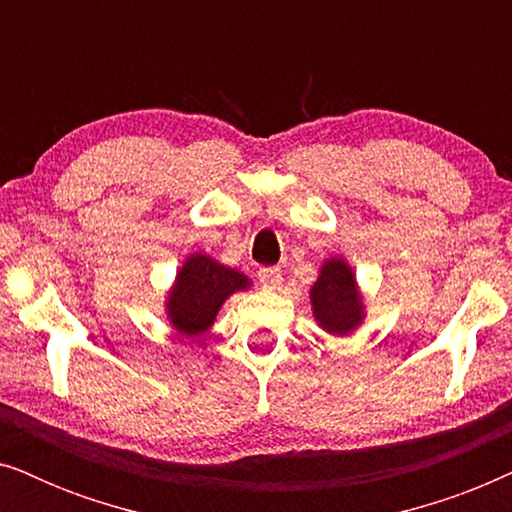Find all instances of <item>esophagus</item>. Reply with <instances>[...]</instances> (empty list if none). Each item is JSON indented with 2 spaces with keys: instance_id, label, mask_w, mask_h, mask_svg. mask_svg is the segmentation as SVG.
Listing matches in <instances>:
<instances>
[{
  "instance_id": "34e87169",
  "label": "esophagus",
  "mask_w": 512,
  "mask_h": 512,
  "mask_svg": "<svg viewBox=\"0 0 512 512\" xmlns=\"http://www.w3.org/2000/svg\"><path fill=\"white\" fill-rule=\"evenodd\" d=\"M258 282L263 284V289H275L282 282V270L279 268H261L258 270Z\"/></svg>"
}]
</instances>
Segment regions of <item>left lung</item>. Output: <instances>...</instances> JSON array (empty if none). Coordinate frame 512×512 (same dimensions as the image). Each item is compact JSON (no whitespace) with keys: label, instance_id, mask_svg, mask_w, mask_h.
I'll return each mask as SVG.
<instances>
[{"label":"left lung","instance_id":"obj_1","mask_svg":"<svg viewBox=\"0 0 512 512\" xmlns=\"http://www.w3.org/2000/svg\"><path fill=\"white\" fill-rule=\"evenodd\" d=\"M314 317L328 333L345 335L361 321V303L354 275L345 261H328L312 286Z\"/></svg>","mask_w":512,"mask_h":512}]
</instances>
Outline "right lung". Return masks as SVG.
Segmentation results:
<instances>
[{"label":"right lung","instance_id":"obj_1","mask_svg":"<svg viewBox=\"0 0 512 512\" xmlns=\"http://www.w3.org/2000/svg\"><path fill=\"white\" fill-rule=\"evenodd\" d=\"M247 277L195 254L186 261L177 277V286L167 300L172 324L186 335H200L212 326V321L230 293L247 289Z\"/></svg>","mask_w":512,"mask_h":512}]
</instances>
